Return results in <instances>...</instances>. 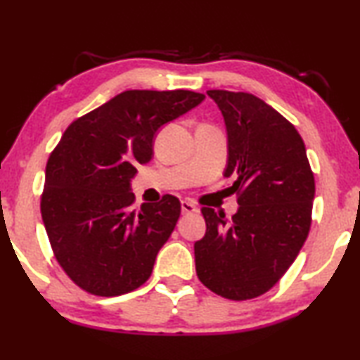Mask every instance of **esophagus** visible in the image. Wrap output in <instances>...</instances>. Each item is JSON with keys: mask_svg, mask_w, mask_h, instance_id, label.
Instances as JSON below:
<instances>
[{"mask_svg": "<svg viewBox=\"0 0 360 360\" xmlns=\"http://www.w3.org/2000/svg\"><path fill=\"white\" fill-rule=\"evenodd\" d=\"M181 210H182V215H189V214H194V212H197V207L189 200H182Z\"/></svg>", "mask_w": 360, "mask_h": 360, "instance_id": "34e87169", "label": "esophagus"}]
</instances>
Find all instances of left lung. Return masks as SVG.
<instances>
[{
  "instance_id": "1",
  "label": "left lung",
  "mask_w": 360,
  "mask_h": 360,
  "mask_svg": "<svg viewBox=\"0 0 360 360\" xmlns=\"http://www.w3.org/2000/svg\"><path fill=\"white\" fill-rule=\"evenodd\" d=\"M224 115L229 160L224 176L240 209L225 219L202 209L207 231L195 241L197 277L217 295L250 300L279 282L311 225L315 178L305 143L288 120L250 93L210 89Z\"/></svg>"
}]
</instances>
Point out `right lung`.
<instances>
[{"instance_id": "right-lung-1", "label": "right lung", "mask_w": 360, "mask_h": 360, "mask_svg": "<svg viewBox=\"0 0 360 360\" xmlns=\"http://www.w3.org/2000/svg\"><path fill=\"white\" fill-rule=\"evenodd\" d=\"M205 99L194 91H124L70 124L50 155L40 212L53 255L83 290L117 297L148 281L181 202L131 209L136 166L153 158L155 135Z\"/></svg>"}]
</instances>
